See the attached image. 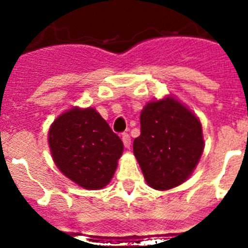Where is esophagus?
<instances>
[{
    "instance_id": "obj_1",
    "label": "esophagus",
    "mask_w": 248,
    "mask_h": 248,
    "mask_svg": "<svg viewBox=\"0 0 248 248\" xmlns=\"http://www.w3.org/2000/svg\"><path fill=\"white\" fill-rule=\"evenodd\" d=\"M122 141H124V146L129 147V145H131V137H129L128 133L122 134Z\"/></svg>"
}]
</instances>
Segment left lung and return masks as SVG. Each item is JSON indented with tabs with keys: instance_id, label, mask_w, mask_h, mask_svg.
Masks as SVG:
<instances>
[{
	"instance_id": "1",
	"label": "left lung",
	"mask_w": 248,
	"mask_h": 248,
	"mask_svg": "<svg viewBox=\"0 0 248 248\" xmlns=\"http://www.w3.org/2000/svg\"><path fill=\"white\" fill-rule=\"evenodd\" d=\"M202 149L201 122L174 98L150 102L142 109L133 152L150 187L163 191L182 184Z\"/></svg>"
}]
</instances>
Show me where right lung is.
<instances>
[{"mask_svg":"<svg viewBox=\"0 0 248 248\" xmlns=\"http://www.w3.org/2000/svg\"><path fill=\"white\" fill-rule=\"evenodd\" d=\"M54 162L68 179L87 189L109 184L124 144L93 108L71 109L49 131Z\"/></svg>","mask_w":248,"mask_h":248,"instance_id":"obj_1","label":"right lung"}]
</instances>
